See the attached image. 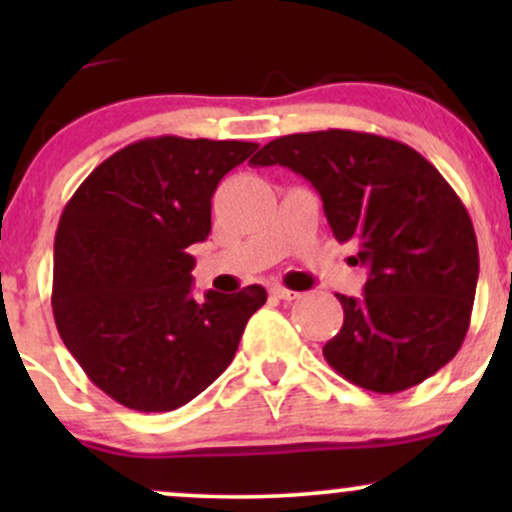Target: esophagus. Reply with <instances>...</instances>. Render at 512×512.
Listing matches in <instances>:
<instances>
[{
	"instance_id": "34e87169",
	"label": "esophagus",
	"mask_w": 512,
	"mask_h": 512,
	"mask_svg": "<svg viewBox=\"0 0 512 512\" xmlns=\"http://www.w3.org/2000/svg\"><path fill=\"white\" fill-rule=\"evenodd\" d=\"M269 293H272L274 298H279V301H296V298L301 296V293H298V291L284 289V286H272V289H269Z\"/></svg>"
}]
</instances>
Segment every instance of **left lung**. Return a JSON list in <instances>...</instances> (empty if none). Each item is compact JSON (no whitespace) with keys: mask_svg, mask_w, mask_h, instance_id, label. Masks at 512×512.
Masks as SVG:
<instances>
[{"mask_svg":"<svg viewBox=\"0 0 512 512\" xmlns=\"http://www.w3.org/2000/svg\"><path fill=\"white\" fill-rule=\"evenodd\" d=\"M252 166L313 182L334 238L366 264L363 298L337 293L344 325L325 361L363 390L395 395L460 351L472 317L479 248L462 199L411 146L354 129L286 134Z\"/></svg>","mask_w":512,"mask_h":512,"instance_id":"1","label":"left lung"}]
</instances>
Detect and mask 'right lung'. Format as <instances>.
I'll return each mask as SVG.
<instances>
[{"label": "right lung", "mask_w": 512, "mask_h": 512, "mask_svg": "<svg viewBox=\"0 0 512 512\" xmlns=\"http://www.w3.org/2000/svg\"><path fill=\"white\" fill-rule=\"evenodd\" d=\"M260 144L142 139L81 182L55 233L52 315L64 346L122 407L173 411L207 390L267 301L252 284L192 298L211 195Z\"/></svg>", "instance_id": "add662e5"}]
</instances>
